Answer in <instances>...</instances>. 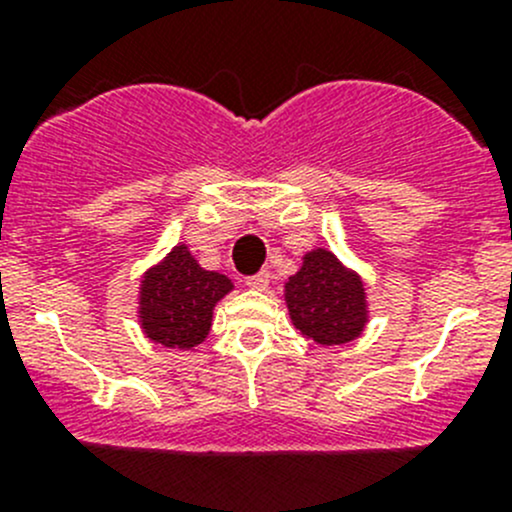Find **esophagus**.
Segmentation results:
<instances>
[{"label": "esophagus", "instance_id": "obj_1", "mask_svg": "<svg viewBox=\"0 0 512 512\" xmlns=\"http://www.w3.org/2000/svg\"><path fill=\"white\" fill-rule=\"evenodd\" d=\"M267 285H270V272H267V270H262V272H257V275L247 277V287L257 289V292L267 289Z\"/></svg>", "mask_w": 512, "mask_h": 512}]
</instances>
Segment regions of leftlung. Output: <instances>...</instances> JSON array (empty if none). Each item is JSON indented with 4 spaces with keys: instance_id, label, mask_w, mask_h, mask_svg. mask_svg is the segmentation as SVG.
I'll return each instance as SVG.
<instances>
[{
    "instance_id": "obj_1",
    "label": "left lung",
    "mask_w": 512,
    "mask_h": 512,
    "mask_svg": "<svg viewBox=\"0 0 512 512\" xmlns=\"http://www.w3.org/2000/svg\"><path fill=\"white\" fill-rule=\"evenodd\" d=\"M285 304L294 329L322 347L354 342L371 319L361 275L327 247L304 252L285 282Z\"/></svg>"
}]
</instances>
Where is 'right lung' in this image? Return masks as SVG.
<instances>
[{
	"instance_id": "add662e5",
	"label": "right lung",
	"mask_w": 512,
	"mask_h": 512,
	"mask_svg": "<svg viewBox=\"0 0 512 512\" xmlns=\"http://www.w3.org/2000/svg\"><path fill=\"white\" fill-rule=\"evenodd\" d=\"M232 289L230 277L200 267L188 245L178 242L141 275L136 317L143 337L165 349L190 352L205 342L215 307Z\"/></svg>"
}]
</instances>
